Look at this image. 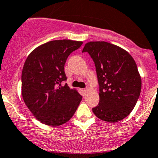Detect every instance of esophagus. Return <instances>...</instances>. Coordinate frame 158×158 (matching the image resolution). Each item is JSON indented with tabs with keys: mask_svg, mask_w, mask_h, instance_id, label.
<instances>
[{
	"mask_svg": "<svg viewBox=\"0 0 158 158\" xmlns=\"http://www.w3.org/2000/svg\"><path fill=\"white\" fill-rule=\"evenodd\" d=\"M81 91H82V93H83V95H85V92H86V91H87V89H81Z\"/></svg>",
	"mask_w": 158,
	"mask_h": 158,
	"instance_id": "obj_1",
	"label": "esophagus"
}]
</instances>
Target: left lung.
I'll list each match as a JSON object with an SVG mask.
<instances>
[{
	"mask_svg": "<svg viewBox=\"0 0 158 158\" xmlns=\"http://www.w3.org/2000/svg\"><path fill=\"white\" fill-rule=\"evenodd\" d=\"M85 52L95 63L99 86V103L92 111L106 122L122 120L135 108L141 93V76L135 60L125 49L104 41L87 43Z\"/></svg>",
	"mask_w": 158,
	"mask_h": 158,
	"instance_id": "8db88e82",
	"label": "left lung"
}]
</instances>
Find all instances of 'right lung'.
<instances>
[{
    "mask_svg": "<svg viewBox=\"0 0 158 158\" xmlns=\"http://www.w3.org/2000/svg\"><path fill=\"white\" fill-rule=\"evenodd\" d=\"M82 42L52 40L40 46L28 56L22 71V95L33 115L51 126L66 123L76 112L82 96L67 83L64 66L71 52Z\"/></svg>",
    "mask_w": 158,
    "mask_h": 158,
    "instance_id": "obj_1",
    "label": "right lung"
}]
</instances>
